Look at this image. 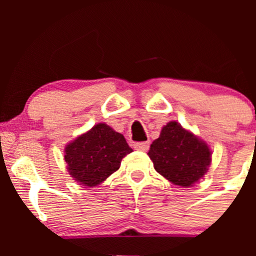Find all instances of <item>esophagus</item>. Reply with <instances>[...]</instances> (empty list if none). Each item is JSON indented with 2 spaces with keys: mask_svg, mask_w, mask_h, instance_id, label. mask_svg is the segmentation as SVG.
Masks as SVG:
<instances>
[{
  "mask_svg": "<svg viewBox=\"0 0 256 256\" xmlns=\"http://www.w3.org/2000/svg\"><path fill=\"white\" fill-rule=\"evenodd\" d=\"M134 149L140 152H146L149 149V142H137L134 143Z\"/></svg>",
  "mask_w": 256,
  "mask_h": 256,
  "instance_id": "esophagus-1",
  "label": "esophagus"
}]
</instances>
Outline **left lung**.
I'll return each instance as SVG.
<instances>
[{"label": "left lung", "instance_id": "1", "mask_svg": "<svg viewBox=\"0 0 256 256\" xmlns=\"http://www.w3.org/2000/svg\"><path fill=\"white\" fill-rule=\"evenodd\" d=\"M148 155L156 172L185 188L204 177L210 165L208 146L176 122L164 126Z\"/></svg>", "mask_w": 256, "mask_h": 256}]
</instances>
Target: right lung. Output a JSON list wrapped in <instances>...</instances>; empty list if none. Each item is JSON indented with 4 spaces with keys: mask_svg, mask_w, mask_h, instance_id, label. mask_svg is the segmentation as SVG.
<instances>
[{
    "mask_svg": "<svg viewBox=\"0 0 256 256\" xmlns=\"http://www.w3.org/2000/svg\"><path fill=\"white\" fill-rule=\"evenodd\" d=\"M131 152L122 134L101 122L64 148V161L76 180L95 186L119 170L122 158Z\"/></svg>",
    "mask_w": 256,
    "mask_h": 256,
    "instance_id": "1",
    "label": "right lung"
}]
</instances>
